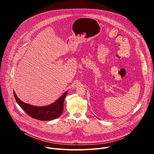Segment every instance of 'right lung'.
<instances>
[{"instance_id":"add662e5","label":"right lung","mask_w":154,"mask_h":154,"mask_svg":"<svg viewBox=\"0 0 154 154\" xmlns=\"http://www.w3.org/2000/svg\"><path fill=\"white\" fill-rule=\"evenodd\" d=\"M67 92L68 91L65 92L62 96L52 104L44 106H37L26 103L18 98L15 91H13V94L17 103L31 118L40 121H49L59 118L62 114L63 102Z\"/></svg>"}]
</instances>
